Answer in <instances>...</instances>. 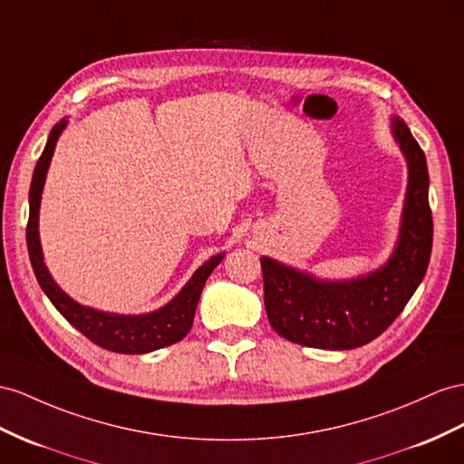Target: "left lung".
<instances>
[{"label":"left lung","mask_w":464,"mask_h":464,"mask_svg":"<svg viewBox=\"0 0 464 464\" xmlns=\"http://www.w3.org/2000/svg\"><path fill=\"white\" fill-rule=\"evenodd\" d=\"M392 133L410 172L394 255L372 275L349 282H322L268 256L260 258L268 322L284 339L329 351L362 347L394 324L423 280L433 243L430 174L403 119H392Z\"/></svg>","instance_id":"8db88e82"}]
</instances>
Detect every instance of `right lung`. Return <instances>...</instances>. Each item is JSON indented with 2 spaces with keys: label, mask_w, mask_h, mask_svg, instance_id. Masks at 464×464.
I'll return each mask as SVG.
<instances>
[{
  "label": "right lung",
  "mask_w": 464,
  "mask_h": 464,
  "mask_svg": "<svg viewBox=\"0 0 464 464\" xmlns=\"http://www.w3.org/2000/svg\"><path fill=\"white\" fill-rule=\"evenodd\" d=\"M66 127L63 119L61 123L54 125L51 130V137L46 140V147L41 154V159L34 166L31 189H29V221H27V248L29 258L37 276L43 292L49 295V300L58 312L64 315L70 325H74L82 335L88 337L93 345H98L105 351L121 353V354H142L150 353L162 347L174 345L180 339L188 335L192 329L194 314L199 302V294L206 286L208 276L213 272L223 255L209 258L204 266L196 270V275L189 278V282L182 288V292L169 304L160 307V310L145 314V315H115V314H103L98 310H90L76 304L72 298L56 286L51 278L49 270L43 263V251L39 241V206H41V194L44 186L46 170L54 152L56 139L61 130Z\"/></svg>",
  "instance_id": "add662e5"
}]
</instances>
